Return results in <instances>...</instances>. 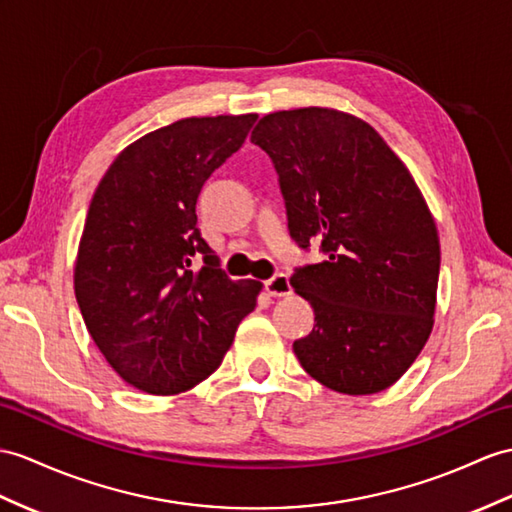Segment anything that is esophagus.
Wrapping results in <instances>:
<instances>
[{"label": "esophagus", "instance_id": "obj_1", "mask_svg": "<svg viewBox=\"0 0 512 512\" xmlns=\"http://www.w3.org/2000/svg\"><path fill=\"white\" fill-rule=\"evenodd\" d=\"M265 289L271 297H286L291 295V282L289 276H284V273H278V276H273L271 280L265 282Z\"/></svg>", "mask_w": 512, "mask_h": 512}]
</instances>
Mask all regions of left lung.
I'll list each match as a JSON object with an SVG mask.
<instances>
[{
  "label": "left lung",
  "mask_w": 512,
  "mask_h": 512,
  "mask_svg": "<svg viewBox=\"0 0 512 512\" xmlns=\"http://www.w3.org/2000/svg\"><path fill=\"white\" fill-rule=\"evenodd\" d=\"M249 139L276 165L293 239L326 254L291 278L317 321L293 343L299 365L336 393L389 389L430 339L439 286V230L415 178L336 108L269 112Z\"/></svg>",
  "instance_id": "obj_1"
}]
</instances>
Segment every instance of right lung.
I'll list each match as a JSON object with an SVG mask.
<instances>
[{
  "mask_svg": "<svg viewBox=\"0 0 512 512\" xmlns=\"http://www.w3.org/2000/svg\"><path fill=\"white\" fill-rule=\"evenodd\" d=\"M256 119L184 117L147 132L112 160L93 193L73 291L97 350L143 393L178 395L213 376L256 308L263 282L230 280L195 215L204 182Z\"/></svg>",
  "mask_w": 512,
  "mask_h": 512,
  "instance_id": "right-lung-1",
  "label": "right lung"
}]
</instances>
